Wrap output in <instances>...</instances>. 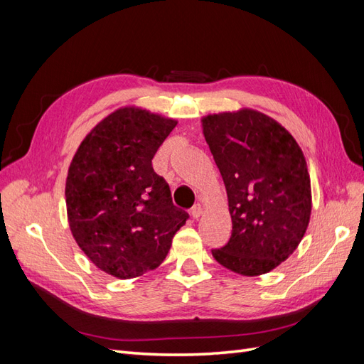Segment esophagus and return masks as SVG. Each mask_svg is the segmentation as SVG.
Wrapping results in <instances>:
<instances>
[{"label": "esophagus", "mask_w": 364, "mask_h": 364, "mask_svg": "<svg viewBox=\"0 0 364 364\" xmlns=\"http://www.w3.org/2000/svg\"><path fill=\"white\" fill-rule=\"evenodd\" d=\"M202 213H203V209H202V206L197 203V205H194L193 208H191V217L193 218H199L200 215H202Z\"/></svg>", "instance_id": "esophagus-1"}]
</instances>
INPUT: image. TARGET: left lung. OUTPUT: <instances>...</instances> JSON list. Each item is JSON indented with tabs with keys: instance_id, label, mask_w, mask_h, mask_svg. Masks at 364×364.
<instances>
[{
	"instance_id": "left-lung-1",
	"label": "left lung",
	"mask_w": 364,
	"mask_h": 364,
	"mask_svg": "<svg viewBox=\"0 0 364 364\" xmlns=\"http://www.w3.org/2000/svg\"><path fill=\"white\" fill-rule=\"evenodd\" d=\"M203 135L228 193L232 234L213 249L223 267L258 277L299 246L311 214V183L296 139L253 109L208 115Z\"/></svg>"
}]
</instances>
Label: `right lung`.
I'll use <instances>...</instances> for the list:
<instances>
[{"instance_id":"obj_1","label":"right lung","mask_w":364,"mask_h":364,"mask_svg":"<svg viewBox=\"0 0 364 364\" xmlns=\"http://www.w3.org/2000/svg\"><path fill=\"white\" fill-rule=\"evenodd\" d=\"M178 121L139 107L102 119L77 149L65 197L70 229L95 266L118 279L156 269L190 215L176 208L151 159Z\"/></svg>"}]
</instances>
